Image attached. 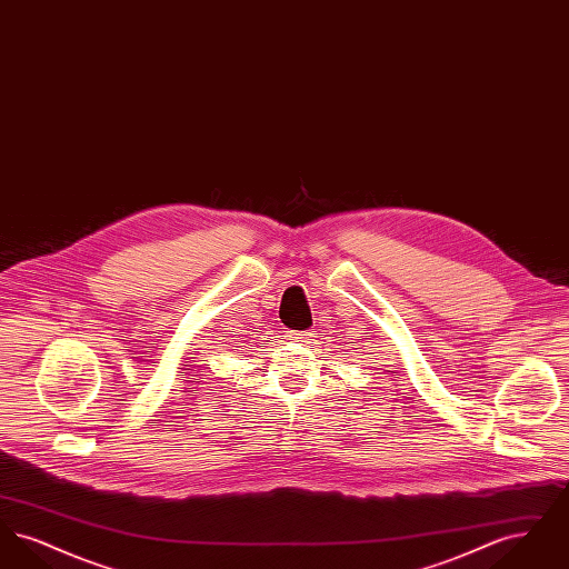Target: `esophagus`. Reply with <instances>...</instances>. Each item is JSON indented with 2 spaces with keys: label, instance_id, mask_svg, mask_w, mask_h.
<instances>
[{
  "label": "esophagus",
  "instance_id": "34e87169",
  "mask_svg": "<svg viewBox=\"0 0 569 569\" xmlns=\"http://www.w3.org/2000/svg\"><path fill=\"white\" fill-rule=\"evenodd\" d=\"M286 337H288L290 341H295V343H311L313 337H316V332H309V330H292V332H288Z\"/></svg>",
  "mask_w": 569,
  "mask_h": 569
}]
</instances>
